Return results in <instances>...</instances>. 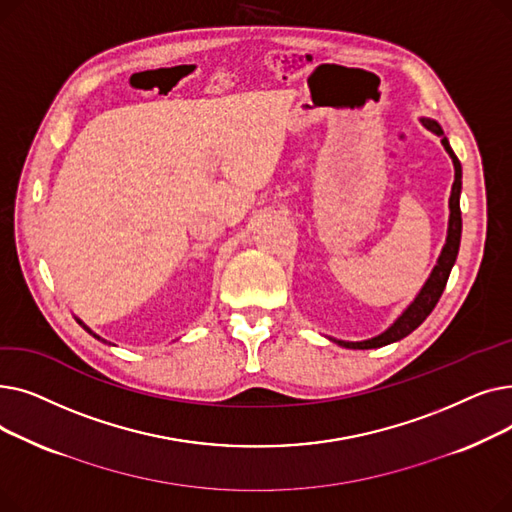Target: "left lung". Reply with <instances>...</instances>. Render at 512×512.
Returning a JSON list of instances; mask_svg holds the SVG:
<instances>
[{
    "label": "left lung",
    "mask_w": 512,
    "mask_h": 512,
    "mask_svg": "<svg viewBox=\"0 0 512 512\" xmlns=\"http://www.w3.org/2000/svg\"><path fill=\"white\" fill-rule=\"evenodd\" d=\"M421 124L429 130L438 134V137L442 139V145L446 149V153L450 155L452 159V166H454V182H452V188H450V199H448V209H450V215H448V230H446V242L444 247L440 251V257L434 265L432 274H429V278L425 280V284L421 286V290L417 292V297L413 299V303L402 311L396 319L394 324H390L382 334L373 336V338H367V340H359V342H351V340H336V338H330L332 342L344 346V348H359V351H367V348H380V346H386V344H392V342H398L405 336H409L413 330H417L425 317L434 311V307L438 305L442 292L446 288V282H448V276H450V270L452 265L456 261V255H459V247H461V232H463V220H461V188H463V168H461V161L459 157L454 155L448 139L444 137V130L442 126L432 120V118H419Z\"/></svg>",
    "instance_id": "left-lung-1"
}]
</instances>
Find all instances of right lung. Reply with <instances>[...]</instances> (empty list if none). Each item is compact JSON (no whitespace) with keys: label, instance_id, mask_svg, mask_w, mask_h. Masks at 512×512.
<instances>
[{"label":"right lung","instance_id":"add662e5","mask_svg":"<svg viewBox=\"0 0 512 512\" xmlns=\"http://www.w3.org/2000/svg\"><path fill=\"white\" fill-rule=\"evenodd\" d=\"M74 319H76V321H78V324H80V326H83V328H85V330H87L89 334H93V338H97V340H101V342H105V344H112V342H107V340H103L101 336H97V334H95V332H93V330H91L89 326H85V324H83V319H78V317H74Z\"/></svg>","mask_w":512,"mask_h":512}]
</instances>
